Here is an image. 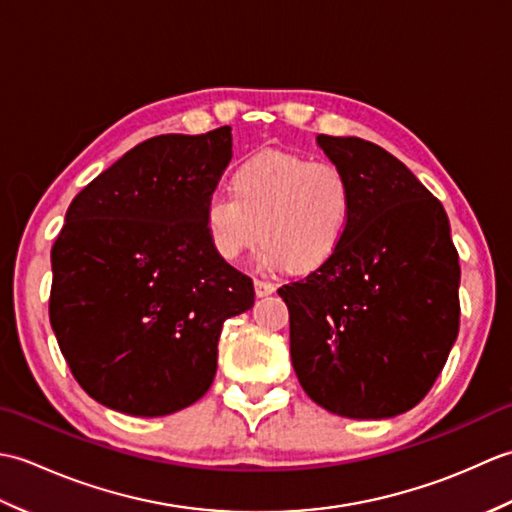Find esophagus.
<instances>
[{
  "label": "esophagus",
  "mask_w": 512,
  "mask_h": 512,
  "mask_svg": "<svg viewBox=\"0 0 512 512\" xmlns=\"http://www.w3.org/2000/svg\"><path fill=\"white\" fill-rule=\"evenodd\" d=\"M273 292H275V284H270V281H264V279H255V295L259 299L273 295Z\"/></svg>",
  "instance_id": "esophagus-1"
}]
</instances>
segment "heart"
Returning <instances> with one entry per match:
<instances>
[{
  "label": "heart",
  "instance_id": "b5f03b06",
  "mask_svg": "<svg viewBox=\"0 0 512 512\" xmlns=\"http://www.w3.org/2000/svg\"><path fill=\"white\" fill-rule=\"evenodd\" d=\"M352 215L354 189L339 165L262 151L237 167L233 191L209 195L204 226L224 262H239L262 235V268L312 270L336 253Z\"/></svg>",
  "mask_w": 512,
  "mask_h": 512
}]
</instances>
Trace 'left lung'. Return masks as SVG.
Returning <instances> with one entry per match:
<instances>
[{"label": "left lung", "instance_id": "left-lung-1", "mask_svg": "<svg viewBox=\"0 0 512 512\" xmlns=\"http://www.w3.org/2000/svg\"><path fill=\"white\" fill-rule=\"evenodd\" d=\"M354 189V215L321 268L279 297L303 391L336 416L394 418L427 396L460 328V264L444 206L369 140L317 136Z\"/></svg>", "mask_w": 512, "mask_h": 512}]
</instances>
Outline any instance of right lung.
<instances>
[{
	"label": "right lung",
	"mask_w": 512,
	"mask_h": 512,
	"mask_svg": "<svg viewBox=\"0 0 512 512\" xmlns=\"http://www.w3.org/2000/svg\"><path fill=\"white\" fill-rule=\"evenodd\" d=\"M233 158L231 127L129 149L72 200L52 246L50 323L88 396L169 416L209 391L226 319L255 290L217 257L204 206Z\"/></svg>",
	"instance_id": "right-lung-1"
}]
</instances>
